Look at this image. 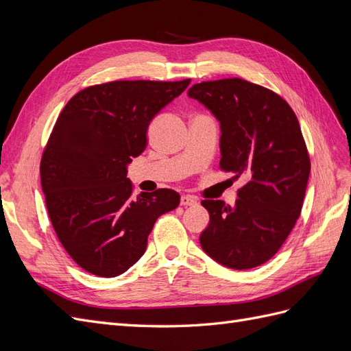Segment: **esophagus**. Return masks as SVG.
<instances>
[{
    "instance_id": "obj_1",
    "label": "esophagus",
    "mask_w": 351,
    "mask_h": 351,
    "mask_svg": "<svg viewBox=\"0 0 351 351\" xmlns=\"http://www.w3.org/2000/svg\"><path fill=\"white\" fill-rule=\"evenodd\" d=\"M180 204H182L183 206H196L197 205V199L195 196L183 195L182 199H180Z\"/></svg>"
}]
</instances>
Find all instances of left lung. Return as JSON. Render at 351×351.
<instances>
[{"label": "left lung", "instance_id": "1", "mask_svg": "<svg viewBox=\"0 0 351 351\" xmlns=\"http://www.w3.org/2000/svg\"><path fill=\"white\" fill-rule=\"evenodd\" d=\"M189 97L221 124L222 171L247 180L234 208L202 200L209 226L200 246L227 268H256L280 250L300 217L311 159L299 120L278 93L239 77L196 83Z\"/></svg>", "mask_w": 351, "mask_h": 351}]
</instances>
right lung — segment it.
<instances>
[{"instance_id": "1", "label": "right lung", "mask_w": 351, "mask_h": 351, "mask_svg": "<svg viewBox=\"0 0 351 351\" xmlns=\"http://www.w3.org/2000/svg\"><path fill=\"white\" fill-rule=\"evenodd\" d=\"M115 80L77 92L62 108L40 159L48 215L80 268L104 278L142 258L159 215L180 204L171 189L133 197L127 165L147 145L154 117L189 86Z\"/></svg>"}]
</instances>
